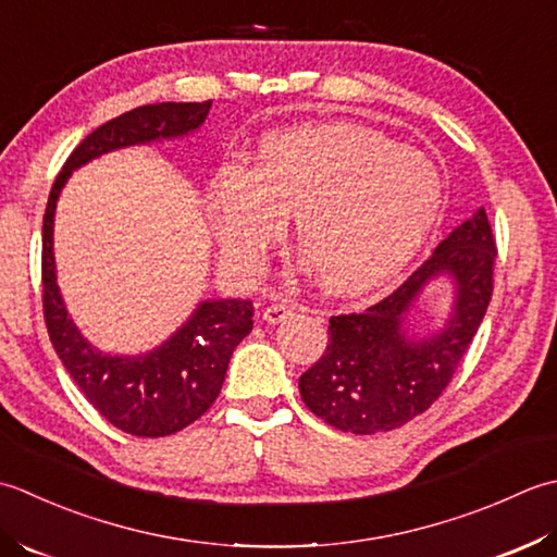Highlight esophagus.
I'll use <instances>...</instances> for the list:
<instances>
[{"label": "esophagus", "mask_w": 557, "mask_h": 557, "mask_svg": "<svg viewBox=\"0 0 557 557\" xmlns=\"http://www.w3.org/2000/svg\"><path fill=\"white\" fill-rule=\"evenodd\" d=\"M293 305H288V302H271V305H267L264 308V312H262V320L267 322V324H278V322H286L288 317L293 314Z\"/></svg>", "instance_id": "esophagus-1"}]
</instances>
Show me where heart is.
Returning a JSON list of instances; mask_svg holds the SVG:
<instances>
[{"label": "heart", "instance_id": "heart-1", "mask_svg": "<svg viewBox=\"0 0 557 557\" xmlns=\"http://www.w3.org/2000/svg\"><path fill=\"white\" fill-rule=\"evenodd\" d=\"M445 197L421 151L356 124H298L269 132L247 173L221 170L209 209L223 255L247 267L293 213L298 243L334 293L382 286L411 262L435 228Z\"/></svg>", "mask_w": 557, "mask_h": 557}]
</instances>
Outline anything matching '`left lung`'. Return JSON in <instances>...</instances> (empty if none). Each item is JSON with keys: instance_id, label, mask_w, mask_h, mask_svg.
Returning <instances> with one entry per match:
<instances>
[{"instance_id": "left-lung-1", "label": "left lung", "mask_w": 557, "mask_h": 557, "mask_svg": "<svg viewBox=\"0 0 557 557\" xmlns=\"http://www.w3.org/2000/svg\"><path fill=\"white\" fill-rule=\"evenodd\" d=\"M497 245L481 209L437 245L387 298L362 312L334 314L332 342L300 374V396L310 411L336 430L374 435L401 428L433 406L447 389L485 317L493 295ZM449 273L458 300L437 335L411 343L403 317L428 280Z\"/></svg>"}]
</instances>
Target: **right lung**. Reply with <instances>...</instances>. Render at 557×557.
Instances as JSON below:
<instances>
[{
	"mask_svg": "<svg viewBox=\"0 0 557 557\" xmlns=\"http://www.w3.org/2000/svg\"><path fill=\"white\" fill-rule=\"evenodd\" d=\"M203 103L134 108L90 132L66 158L50 189L42 219V314L50 342L88 404L136 437H165L195 423L219 396L235 346L252 332V300L201 302L180 332L146 356H108L90 346L66 314L54 276L52 221L57 197L72 175L108 151L195 132L207 120Z\"/></svg>",
	"mask_w": 557,
	"mask_h": 557,
	"instance_id": "add662e5",
	"label": "right lung"
}]
</instances>
